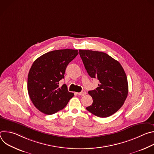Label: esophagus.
Listing matches in <instances>:
<instances>
[{
	"instance_id": "34e87169",
	"label": "esophagus",
	"mask_w": 154,
	"mask_h": 154,
	"mask_svg": "<svg viewBox=\"0 0 154 154\" xmlns=\"http://www.w3.org/2000/svg\"><path fill=\"white\" fill-rule=\"evenodd\" d=\"M78 95H79V96H84V95H85L86 94V92L85 91V90H83L82 92H80V93H77Z\"/></svg>"
}]
</instances>
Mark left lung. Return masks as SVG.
<instances>
[{
    "instance_id": "left-lung-1",
    "label": "left lung",
    "mask_w": 154,
    "mask_h": 154,
    "mask_svg": "<svg viewBox=\"0 0 154 154\" xmlns=\"http://www.w3.org/2000/svg\"><path fill=\"white\" fill-rule=\"evenodd\" d=\"M79 54L88 75L99 81L96 90L88 91L93 102L86 109L100 118L113 115L123 105L128 91L121 64L102 52L80 49Z\"/></svg>"
}]
</instances>
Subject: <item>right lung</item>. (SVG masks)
I'll use <instances>...</instances> for the list:
<instances>
[{
  "label": "right lung",
  "mask_w": 154,
  "mask_h": 154,
  "mask_svg": "<svg viewBox=\"0 0 154 154\" xmlns=\"http://www.w3.org/2000/svg\"><path fill=\"white\" fill-rule=\"evenodd\" d=\"M78 54L74 49L56 50L43 54L33 62L28 75L27 90L32 103L41 112L54 114L74 96L65 84L60 88L59 82Z\"/></svg>",
  "instance_id": "1"
}]
</instances>
